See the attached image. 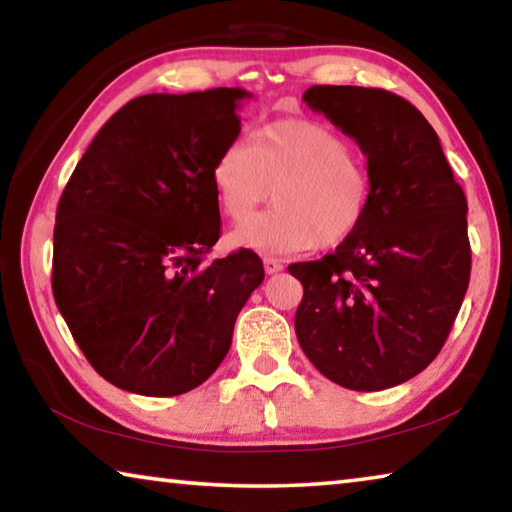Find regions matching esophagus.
Listing matches in <instances>:
<instances>
[{
    "instance_id": "obj_1",
    "label": "esophagus",
    "mask_w": 512,
    "mask_h": 512,
    "mask_svg": "<svg viewBox=\"0 0 512 512\" xmlns=\"http://www.w3.org/2000/svg\"><path fill=\"white\" fill-rule=\"evenodd\" d=\"M282 268H284V264L280 262V259H275V257H264V271H266L268 275L280 273Z\"/></svg>"
}]
</instances>
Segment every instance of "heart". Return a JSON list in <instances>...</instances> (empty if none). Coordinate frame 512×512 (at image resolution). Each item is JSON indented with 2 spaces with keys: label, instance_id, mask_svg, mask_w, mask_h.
<instances>
[{
  "label": "heart",
  "instance_id": "1",
  "mask_svg": "<svg viewBox=\"0 0 512 512\" xmlns=\"http://www.w3.org/2000/svg\"><path fill=\"white\" fill-rule=\"evenodd\" d=\"M214 201L230 221L247 216L274 189L276 207L230 235L237 248L298 253L336 248L357 235L372 203V173L341 133L314 119L271 121L232 142L210 171Z\"/></svg>",
  "mask_w": 512,
  "mask_h": 512
}]
</instances>
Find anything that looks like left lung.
I'll return each mask as SVG.
<instances>
[{
	"instance_id": "obj_1",
	"label": "left lung",
	"mask_w": 512,
	"mask_h": 512,
	"mask_svg": "<svg viewBox=\"0 0 512 512\" xmlns=\"http://www.w3.org/2000/svg\"><path fill=\"white\" fill-rule=\"evenodd\" d=\"M305 103L354 137L372 203L357 235L298 262L296 336L307 359L350 391L404 384L438 357L470 284L467 201L422 112L397 94L314 85Z\"/></svg>"
}]
</instances>
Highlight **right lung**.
Listing matches in <instances>:
<instances>
[{
    "mask_svg": "<svg viewBox=\"0 0 512 512\" xmlns=\"http://www.w3.org/2000/svg\"><path fill=\"white\" fill-rule=\"evenodd\" d=\"M241 88L144 94L94 137L56 210L51 289L85 359L117 388L183 395L219 368L264 280L253 250L212 264L210 171L237 140Z\"/></svg>",
    "mask_w": 512,
    "mask_h": 512,
    "instance_id": "obj_1",
    "label": "right lung"
}]
</instances>
